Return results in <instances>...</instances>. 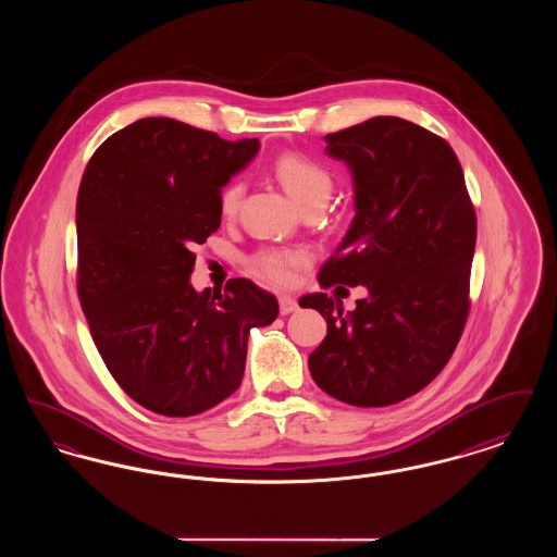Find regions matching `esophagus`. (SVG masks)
I'll return each mask as SVG.
<instances>
[{"label": "esophagus", "mask_w": 557, "mask_h": 557, "mask_svg": "<svg viewBox=\"0 0 557 557\" xmlns=\"http://www.w3.org/2000/svg\"><path fill=\"white\" fill-rule=\"evenodd\" d=\"M296 309H298V302H296L294 296H290V294L280 296V313L282 315H290Z\"/></svg>", "instance_id": "1"}]
</instances>
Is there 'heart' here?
I'll use <instances>...</instances> for the list:
<instances>
[{"label": "heart", "mask_w": 557, "mask_h": 557, "mask_svg": "<svg viewBox=\"0 0 557 557\" xmlns=\"http://www.w3.org/2000/svg\"><path fill=\"white\" fill-rule=\"evenodd\" d=\"M273 173L300 209L311 202L325 205L334 189L332 173L315 160L307 159L302 154H282L273 162ZM242 191L244 187L239 182H232L230 186L223 187L219 196V209L225 219L236 216ZM307 259L309 252L305 248H267L252 257V267L259 275L273 284H290L296 269L305 265Z\"/></svg>", "instance_id": "1"}]
</instances>
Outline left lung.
<instances>
[{"mask_svg": "<svg viewBox=\"0 0 557 557\" xmlns=\"http://www.w3.org/2000/svg\"><path fill=\"white\" fill-rule=\"evenodd\" d=\"M327 157L345 160L355 219L319 284L366 286L352 311L323 292L327 336L311 352L319 388L355 407H386L428 386L459 343L470 311L476 212L449 144L398 116L330 133Z\"/></svg>", "mask_w": 557, "mask_h": 557, "instance_id": "8db88e82", "label": "left lung"}]
</instances>
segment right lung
Wrapping results in <instances>:
<instances>
[{"mask_svg":"<svg viewBox=\"0 0 557 557\" xmlns=\"http://www.w3.org/2000/svg\"><path fill=\"white\" fill-rule=\"evenodd\" d=\"M259 139L152 116L110 135L77 196V290L108 371L141 407L198 416L238 391L248 334L277 318V298L236 277L194 290L196 255L221 225L219 196Z\"/></svg>","mask_w":557,"mask_h":557,"instance_id":"obj_1","label":"right lung"}]
</instances>
